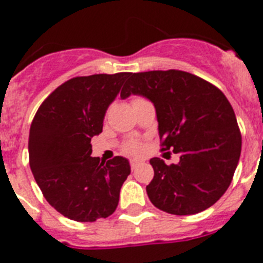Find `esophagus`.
<instances>
[{
	"label": "esophagus",
	"mask_w": 263,
	"mask_h": 263,
	"mask_svg": "<svg viewBox=\"0 0 263 263\" xmlns=\"http://www.w3.org/2000/svg\"><path fill=\"white\" fill-rule=\"evenodd\" d=\"M142 163V162H141V160H137V159H133L132 160V162H130V166H132V168H137V167L139 166V164Z\"/></svg>",
	"instance_id": "esophagus-1"
}]
</instances>
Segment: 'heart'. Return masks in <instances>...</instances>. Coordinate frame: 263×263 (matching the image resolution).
<instances>
[{"mask_svg": "<svg viewBox=\"0 0 263 263\" xmlns=\"http://www.w3.org/2000/svg\"><path fill=\"white\" fill-rule=\"evenodd\" d=\"M124 150L127 154H138V153L141 152V145H139L138 142H136V141H130V142H127L126 145H125Z\"/></svg>", "mask_w": 263, "mask_h": 263, "instance_id": "obj_1", "label": "heart"}]
</instances>
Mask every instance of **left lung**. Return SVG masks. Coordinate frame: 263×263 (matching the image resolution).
<instances>
[{"mask_svg":"<svg viewBox=\"0 0 263 263\" xmlns=\"http://www.w3.org/2000/svg\"><path fill=\"white\" fill-rule=\"evenodd\" d=\"M132 95L155 108L162 150L173 148L179 163L153 158L154 178L146 192L158 210L195 215L212 206L232 182L241 154L236 115L225 95L190 72L168 69L130 73L121 99Z\"/></svg>","mask_w":263,"mask_h":263,"instance_id":"left-lung-1","label":"left lung"}]
</instances>
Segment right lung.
<instances>
[{"mask_svg":"<svg viewBox=\"0 0 263 263\" xmlns=\"http://www.w3.org/2000/svg\"><path fill=\"white\" fill-rule=\"evenodd\" d=\"M129 75L71 79L43 101L32 120L30 168L46 200L64 217L92 222L117 208L129 160L116 157L100 162L90 157V139L103 132L106 110Z\"/></svg>","mask_w":263,"mask_h":263,"instance_id":"right-lung-1","label":"right lung"}]
</instances>
